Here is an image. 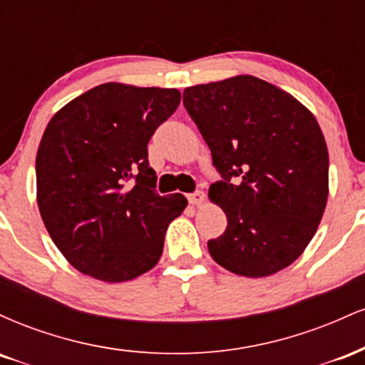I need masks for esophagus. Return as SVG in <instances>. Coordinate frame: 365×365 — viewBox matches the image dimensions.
<instances>
[{"label": "esophagus", "mask_w": 365, "mask_h": 365, "mask_svg": "<svg viewBox=\"0 0 365 365\" xmlns=\"http://www.w3.org/2000/svg\"><path fill=\"white\" fill-rule=\"evenodd\" d=\"M187 199H188V202L194 204V206H202L204 200H206V194H204L202 190H197V192H194V194H188Z\"/></svg>", "instance_id": "obj_1"}]
</instances>
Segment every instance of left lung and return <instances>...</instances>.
<instances>
[{
	"label": "left lung",
	"instance_id": "1",
	"mask_svg": "<svg viewBox=\"0 0 365 365\" xmlns=\"http://www.w3.org/2000/svg\"><path fill=\"white\" fill-rule=\"evenodd\" d=\"M183 104L221 175L209 199L228 226L207 242L211 257L249 278L290 266L312 240L328 200L329 158L317 120L252 75L187 87Z\"/></svg>",
	"mask_w": 365,
	"mask_h": 365
}]
</instances>
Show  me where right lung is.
Here are the masks:
<instances>
[{
	"label": "right lung",
	"mask_w": 365,
	"mask_h": 365,
	"mask_svg": "<svg viewBox=\"0 0 365 365\" xmlns=\"http://www.w3.org/2000/svg\"><path fill=\"white\" fill-rule=\"evenodd\" d=\"M180 98L177 89L108 82L63 106L46 127L37 204L54 245L81 273L120 283L158 264L187 199L154 190L148 144Z\"/></svg>",
	"instance_id": "right-lung-1"
}]
</instances>
